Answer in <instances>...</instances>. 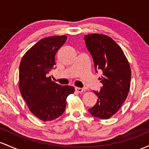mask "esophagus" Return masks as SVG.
I'll return each mask as SVG.
<instances>
[{
	"mask_svg": "<svg viewBox=\"0 0 149 149\" xmlns=\"http://www.w3.org/2000/svg\"><path fill=\"white\" fill-rule=\"evenodd\" d=\"M75 89H76V91H77L78 93H83V91H85L84 88H78V87H76L75 88Z\"/></svg>",
	"mask_w": 149,
	"mask_h": 149,
	"instance_id": "obj_1",
	"label": "esophagus"
}]
</instances>
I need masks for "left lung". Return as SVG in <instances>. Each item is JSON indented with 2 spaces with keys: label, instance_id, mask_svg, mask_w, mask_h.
Instances as JSON below:
<instances>
[{
  "label": "left lung",
  "instance_id": "1",
  "mask_svg": "<svg viewBox=\"0 0 149 149\" xmlns=\"http://www.w3.org/2000/svg\"><path fill=\"white\" fill-rule=\"evenodd\" d=\"M84 40L95 71H102L100 78L102 87L94 91L98 99L88 111L93 117L107 120L117 113L128 95L132 76L130 63L121 47L108 36L91 34L85 35Z\"/></svg>",
  "mask_w": 149,
  "mask_h": 149
}]
</instances>
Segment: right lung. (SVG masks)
Returning <instances> with one entry per match:
<instances>
[{"mask_svg":"<svg viewBox=\"0 0 149 149\" xmlns=\"http://www.w3.org/2000/svg\"><path fill=\"white\" fill-rule=\"evenodd\" d=\"M67 36H52L39 41L24 54L19 63V88L34 115L42 121H52L62 115L66 98L73 93V86H60L48 75L56 65L57 51Z\"/></svg>","mask_w":149,"mask_h":149,"instance_id":"1","label":"right lung"}]
</instances>
